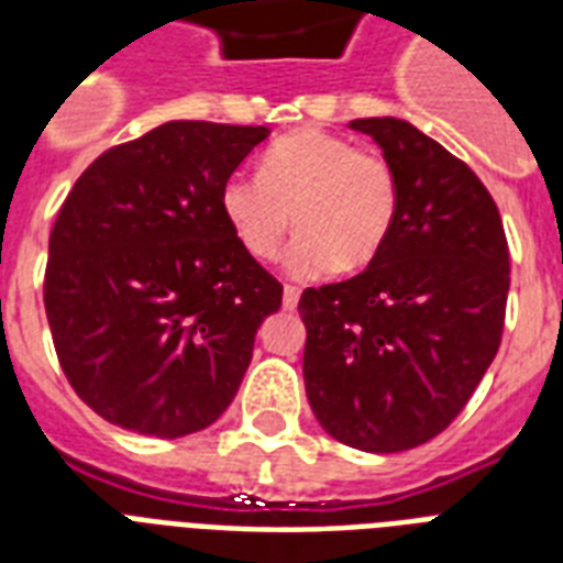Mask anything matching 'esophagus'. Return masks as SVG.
Returning <instances> with one entry per match:
<instances>
[{"label":"esophagus","mask_w":563,"mask_h":563,"mask_svg":"<svg viewBox=\"0 0 563 563\" xmlns=\"http://www.w3.org/2000/svg\"><path fill=\"white\" fill-rule=\"evenodd\" d=\"M300 300V289L298 286H286L283 289V309H295Z\"/></svg>","instance_id":"esophagus-1"}]
</instances>
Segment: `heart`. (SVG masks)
Instances as JSON below:
<instances>
[{
  "label": "heart",
  "mask_w": 563,
  "mask_h": 563,
  "mask_svg": "<svg viewBox=\"0 0 563 563\" xmlns=\"http://www.w3.org/2000/svg\"><path fill=\"white\" fill-rule=\"evenodd\" d=\"M397 175L379 154L318 128L280 136L263 154L260 175L233 172L219 189V210L239 247L274 260L291 228L298 236L286 272L312 280L333 272H362L383 251L397 219Z\"/></svg>",
  "instance_id": "heart-1"
}]
</instances>
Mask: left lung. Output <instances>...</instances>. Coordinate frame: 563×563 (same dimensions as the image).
I'll list each match as a JSON object with an SVG mask.
<instances>
[{
  "label": "left lung",
  "mask_w": 563,
  "mask_h": 563,
  "mask_svg": "<svg viewBox=\"0 0 563 563\" xmlns=\"http://www.w3.org/2000/svg\"><path fill=\"white\" fill-rule=\"evenodd\" d=\"M397 175V219L362 274L300 295L303 383L318 423L365 453L444 432L494 362L508 242L490 192L432 136L394 117L353 119Z\"/></svg>",
  "instance_id": "left-lung-1"
}]
</instances>
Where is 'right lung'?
Listing matches in <instances>:
<instances>
[{"instance_id": "add662e5", "label": "right lung", "mask_w": 563, "mask_h": 563, "mask_svg": "<svg viewBox=\"0 0 563 563\" xmlns=\"http://www.w3.org/2000/svg\"><path fill=\"white\" fill-rule=\"evenodd\" d=\"M268 134L166 122L101 154L66 195L46 318L69 385L113 427L192 435L236 397L283 286L239 247L219 189Z\"/></svg>"}]
</instances>
